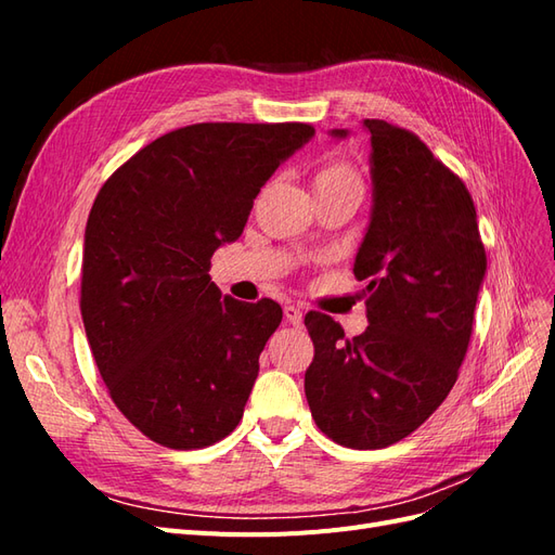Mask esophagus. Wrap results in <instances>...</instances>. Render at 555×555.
Instances as JSON below:
<instances>
[{
    "label": "esophagus",
    "instance_id": "1",
    "mask_svg": "<svg viewBox=\"0 0 555 555\" xmlns=\"http://www.w3.org/2000/svg\"><path fill=\"white\" fill-rule=\"evenodd\" d=\"M284 317H287V322L292 326H304V312L296 306H284Z\"/></svg>",
    "mask_w": 555,
    "mask_h": 555
}]
</instances>
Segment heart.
<instances>
[{
	"label": "heart",
	"mask_w": 555,
	"mask_h": 555,
	"mask_svg": "<svg viewBox=\"0 0 555 555\" xmlns=\"http://www.w3.org/2000/svg\"><path fill=\"white\" fill-rule=\"evenodd\" d=\"M349 182L361 184L357 171L345 162H331L322 166L314 176V188H335V184H349Z\"/></svg>",
	"instance_id": "obj_1"
}]
</instances>
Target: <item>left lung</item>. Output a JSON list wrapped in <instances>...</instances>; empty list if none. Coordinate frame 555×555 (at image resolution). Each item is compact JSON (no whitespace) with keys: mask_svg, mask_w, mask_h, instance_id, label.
<instances>
[{"mask_svg":"<svg viewBox=\"0 0 555 555\" xmlns=\"http://www.w3.org/2000/svg\"><path fill=\"white\" fill-rule=\"evenodd\" d=\"M371 133V222L354 259L367 328L347 340L310 312L314 359L306 398L333 442L382 449L442 405L465 359L486 275L477 210L465 184L412 131L363 120ZM347 139V129H331Z\"/></svg>","mask_w":555,"mask_h":555,"instance_id":"8db88e82","label":"left lung"}]
</instances>
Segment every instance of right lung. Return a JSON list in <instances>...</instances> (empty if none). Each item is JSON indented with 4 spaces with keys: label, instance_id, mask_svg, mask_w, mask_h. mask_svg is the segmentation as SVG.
<instances>
[{
    "label": "right lung",
    "instance_id": "add662e5",
    "mask_svg": "<svg viewBox=\"0 0 555 555\" xmlns=\"http://www.w3.org/2000/svg\"><path fill=\"white\" fill-rule=\"evenodd\" d=\"M312 137L300 122L190 125L99 190L82 245V324L117 410L157 444L208 447L243 418L282 308L222 296L210 259L241 238L266 180Z\"/></svg>",
    "mask_w": 555,
    "mask_h": 555
}]
</instances>
